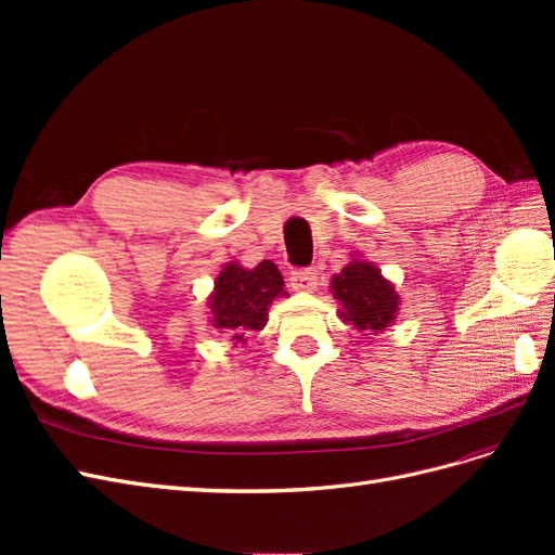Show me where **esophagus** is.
<instances>
[{
    "label": "esophagus",
    "mask_w": 555,
    "mask_h": 555,
    "mask_svg": "<svg viewBox=\"0 0 555 555\" xmlns=\"http://www.w3.org/2000/svg\"><path fill=\"white\" fill-rule=\"evenodd\" d=\"M292 287H294V292H312L317 287V271H314V268H294V271H292Z\"/></svg>",
    "instance_id": "esophagus-1"
}]
</instances>
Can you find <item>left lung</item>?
Masks as SVG:
<instances>
[{
    "label": "left lung",
    "instance_id": "obj_1",
    "mask_svg": "<svg viewBox=\"0 0 555 555\" xmlns=\"http://www.w3.org/2000/svg\"><path fill=\"white\" fill-rule=\"evenodd\" d=\"M331 292L340 300L343 322H351L359 331L379 333L393 324L398 312V294L377 268L367 261H349L331 280Z\"/></svg>",
    "mask_w": 555,
    "mask_h": 555
}]
</instances>
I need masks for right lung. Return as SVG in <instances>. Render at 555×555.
I'll return each instance as SVG.
<instances>
[{
	"label": "right lung",
	"mask_w": 555,
	"mask_h": 555,
	"mask_svg": "<svg viewBox=\"0 0 555 555\" xmlns=\"http://www.w3.org/2000/svg\"><path fill=\"white\" fill-rule=\"evenodd\" d=\"M284 292V280L278 266L261 261L255 268L238 263L224 266L217 275L215 294L210 296L212 326L222 328L231 340H243L247 331H261L268 319V306Z\"/></svg>",
	"instance_id": "right-lung-1"
}]
</instances>
